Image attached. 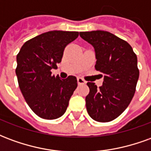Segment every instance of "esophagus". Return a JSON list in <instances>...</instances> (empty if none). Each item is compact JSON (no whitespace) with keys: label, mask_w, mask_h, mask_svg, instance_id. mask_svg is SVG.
<instances>
[{"label":"esophagus","mask_w":151,"mask_h":151,"mask_svg":"<svg viewBox=\"0 0 151 151\" xmlns=\"http://www.w3.org/2000/svg\"><path fill=\"white\" fill-rule=\"evenodd\" d=\"M78 85H82V84H85L86 81L81 78H78Z\"/></svg>","instance_id":"1"}]
</instances>
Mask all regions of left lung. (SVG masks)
Instances as JSON below:
<instances>
[{
  "label": "left lung",
  "mask_w": 151,
  "mask_h": 151,
  "mask_svg": "<svg viewBox=\"0 0 151 151\" xmlns=\"http://www.w3.org/2000/svg\"><path fill=\"white\" fill-rule=\"evenodd\" d=\"M80 36L94 47L95 69L104 74L99 88L87 82L86 110L93 120L109 122L128 108L134 95L139 78L137 58L126 41L108 31L80 32Z\"/></svg>",
  "instance_id": "obj_1"
}]
</instances>
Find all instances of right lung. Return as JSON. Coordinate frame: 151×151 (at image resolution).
I'll return each instance as SVG.
<instances>
[{"label":"right lung","mask_w":151,"mask_h":151,"mask_svg":"<svg viewBox=\"0 0 151 151\" xmlns=\"http://www.w3.org/2000/svg\"><path fill=\"white\" fill-rule=\"evenodd\" d=\"M78 31H52L37 35L22 45L17 55L16 75L19 88L32 111L46 120L64 115L73 93L78 86L77 78H60L52 75L57 68L64 50L78 36Z\"/></svg>","instance_id":"1"}]
</instances>
